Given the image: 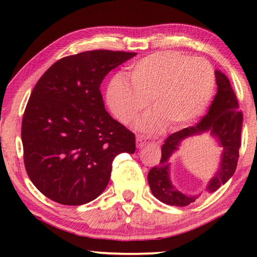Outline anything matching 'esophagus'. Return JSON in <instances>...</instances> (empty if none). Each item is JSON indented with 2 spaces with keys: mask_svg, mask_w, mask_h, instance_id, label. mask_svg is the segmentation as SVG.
<instances>
[{
  "mask_svg": "<svg viewBox=\"0 0 257 257\" xmlns=\"http://www.w3.org/2000/svg\"><path fill=\"white\" fill-rule=\"evenodd\" d=\"M136 144L138 149H142L149 144H159V141L155 138H151L150 136H143V135H139L136 138Z\"/></svg>",
  "mask_w": 257,
  "mask_h": 257,
  "instance_id": "34e87169",
  "label": "esophagus"
}]
</instances>
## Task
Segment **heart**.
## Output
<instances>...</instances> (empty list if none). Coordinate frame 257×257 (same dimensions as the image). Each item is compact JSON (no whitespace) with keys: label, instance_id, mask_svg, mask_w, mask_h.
I'll use <instances>...</instances> for the list:
<instances>
[{"label":"heart","instance_id":"obj_1","mask_svg":"<svg viewBox=\"0 0 257 257\" xmlns=\"http://www.w3.org/2000/svg\"><path fill=\"white\" fill-rule=\"evenodd\" d=\"M129 79L116 76L107 87L108 106L128 123L149 104L153 111L138 121L144 132L168 124L178 125L196 118L210 102L214 90V71L201 58L167 51L151 54L130 68Z\"/></svg>","mask_w":257,"mask_h":257}]
</instances>
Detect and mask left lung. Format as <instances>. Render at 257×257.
<instances>
[{"mask_svg":"<svg viewBox=\"0 0 257 257\" xmlns=\"http://www.w3.org/2000/svg\"><path fill=\"white\" fill-rule=\"evenodd\" d=\"M215 79L217 93L207 114L204 115L197 124L179 130L165 139L161 149L162 158L160 164L152 168L147 176L152 194L168 205L187 206L201 196V194L188 195L182 193L171 181L170 158L179 150L185 139L208 133L221 147L219 168L205 187V190L210 194L224 185L236 171L241 144L242 113L238 111L236 94L227 76L220 70H215Z\"/></svg>","mask_w":257,"mask_h":257,"instance_id":"8db88e82","label":"left lung"}]
</instances>
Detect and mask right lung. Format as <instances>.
Returning a JSON list of instances; mask_svg holds the SVG:
<instances>
[{
	"instance_id": "add662e5",
	"label": "right lung",
	"mask_w": 257,
	"mask_h": 257,
	"mask_svg": "<svg viewBox=\"0 0 257 257\" xmlns=\"http://www.w3.org/2000/svg\"><path fill=\"white\" fill-rule=\"evenodd\" d=\"M136 53L95 50L66 56L35 85L21 125L26 171L47 198L82 205L101 195L120 153L136 151L135 135L104 107L108 72Z\"/></svg>"
}]
</instances>
